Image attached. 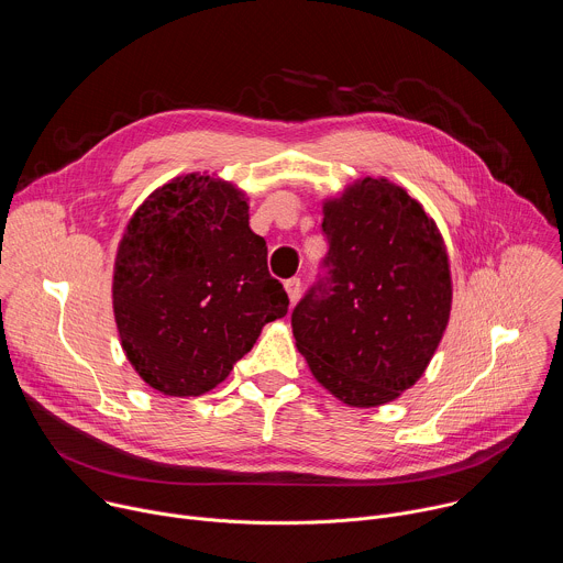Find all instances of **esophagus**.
<instances>
[{
    "mask_svg": "<svg viewBox=\"0 0 563 563\" xmlns=\"http://www.w3.org/2000/svg\"><path fill=\"white\" fill-rule=\"evenodd\" d=\"M285 291H287L289 300L294 302V300L298 298V294H300V278H289V280H285Z\"/></svg>",
    "mask_w": 563,
    "mask_h": 563,
    "instance_id": "1",
    "label": "esophagus"
}]
</instances>
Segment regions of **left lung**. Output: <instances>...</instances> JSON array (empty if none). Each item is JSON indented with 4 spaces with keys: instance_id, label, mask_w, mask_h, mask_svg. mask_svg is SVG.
Instances as JSON below:
<instances>
[{
    "instance_id": "left-lung-1",
    "label": "left lung",
    "mask_w": 563,
    "mask_h": 563,
    "mask_svg": "<svg viewBox=\"0 0 563 563\" xmlns=\"http://www.w3.org/2000/svg\"><path fill=\"white\" fill-rule=\"evenodd\" d=\"M328 276L291 330L313 378L345 406L376 408L428 369L452 309L443 235L404 187L361 178L323 202Z\"/></svg>"
}]
</instances>
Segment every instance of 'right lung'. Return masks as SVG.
<instances>
[{
    "instance_id": "add662e5",
    "label": "right lung",
    "mask_w": 563,
    "mask_h": 563,
    "mask_svg": "<svg viewBox=\"0 0 563 563\" xmlns=\"http://www.w3.org/2000/svg\"><path fill=\"white\" fill-rule=\"evenodd\" d=\"M111 291L129 363L180 398L222 383L289 305L250 227L247 194L209 174L178 176L135 209Z\"/></svg>"
}]
</instances>
